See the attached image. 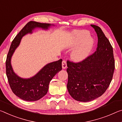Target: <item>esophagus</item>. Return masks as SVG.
Returning a JSON list of instances; mask_svg holds the SVG:
<instances>
[{"mask_svg":"<svg viewBox=\"0 0 122 122\" xmlns=\"http://www.w3.org/2000/svg\"><path fill=\"white\" fill-rule=\"evenodd\" d=\"M62 67L63 69H66L67 68V63L65 60H63L62 62Z\"/></svg>","mask_w":122,"mask_h":122,"instance_id":"esophagus-1","label":"esophagus"}]
</instances>
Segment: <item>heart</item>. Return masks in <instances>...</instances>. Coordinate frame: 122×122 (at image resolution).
I'll return each mask as SVG.
<instances>
[{
    "label": "heart",
    "mask_w": 122,
    "mask_h": 122,
    "mask_svg": "<svg viewBox=\"0 0 122 122\" xmlns=\"http://www.w3.org/2000/svg\"><path fill=\"white\" fill-rule=\"evenodd\" d=\"M93 43V40L90 37L88 31L78 30L75 31L71 42V47H77L71 54L72 59L78 62L84 60L90 53Z\"/></svg>",
    "instance_id": "obj_1"
}]
</instances>
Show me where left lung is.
<instances>
[{"mask_svg":"<svg viewBox=\"0 0 122 122\" xmlns=\"http://www.w3.org/2000/svg\"><path fill=\"white\" fill-rule=\"evenodd\" d=\"M98 36L97 51L82 61H67V90L73 99L87 102L96 99L107 90L115 70L113 48L100 27L91 25Z\"/></svg>","mask_w":122,"mask_h":122,"instance_id":"8db88e82","label":"left lung"}]
</instances>
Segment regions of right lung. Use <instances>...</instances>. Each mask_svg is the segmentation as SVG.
<instances>
[{
    "instance_id": "obj_1",
    "label": "right lung",
    "mask_w": 122,
    "mask_h": 122,
    "mask_svg": "<svg viewBox=\"0 0 122 122\" xmlns=\"http://www.w3.org/2000/svg\"><path fill=\"white\" fill-rule=\"evenodd\" d=\"M51 24L30 21L17 34L11 43L6 61V73L10 86L15 95L26 101H36L47 94L49 82L53 77L62 69V60L48 63L34 76L24 79L18 76L11 66L13 54L20 44L22 38L26 34L32 32L36 28L47 30Z\"/></svg>"
}]
</instances>
